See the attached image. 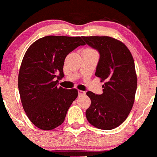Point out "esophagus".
<instances>
[{
  "label": "esophagus",
  "mask_w": 157,
  "mask_h": 157,
  "mask_svg": "<svg viewBox=\"0 0 157 157\" xmlns=\"http://www.w3.org/2000/svg\"><path fill=\"white\" fill-rule=\"evenodd\" d=\"M78 94H79V95L81 96V95H84V94H86V92H83V91L78 90Z\"/></svg>",
  "instance_id": "34e87169"
}]
</instances>
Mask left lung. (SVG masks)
I'll return each instance as SVG.
<instances>
[{"label":"left lung","mask_w":157,"mask_h":157,"mask_svg":"<svg viewBox=\"0 0 157 157\" xmlns=\"http://www.w3.org/2000/svg\"><path fill=\"white\" fill-rule=\"evenodd\" d=\"M82 38L99 52L95 76L104 82L103 94L86 92L91 105L86 111V116L94 127L113 130L126 120L133 106L137 89L133 58L127 46L114 38Z\"/></svg>","instance_id":"obj_1"}]
</instances>
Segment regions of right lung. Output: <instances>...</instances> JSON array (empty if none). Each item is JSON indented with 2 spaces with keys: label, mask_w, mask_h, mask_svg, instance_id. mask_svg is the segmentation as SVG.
<instances>
[{
  "label": "right lung",
  "mask_w": 157,
  "mask_h": 157,
  "mask_svg": "<svg viewBox=\"0 0 157 157\" xmlns=\"http://www.w3.org/2000/svg\"><path fill=\"white\" fill-rule=\"evenodd\" d=\"M85 44L80 36H47L26 51L18 74V90L24 110L38 128L51 130L64 121L78 92L58 87V80L64 77L67 55Z\"/></svg>",
  "instance_id": "obj_1"
}]
</instances>
